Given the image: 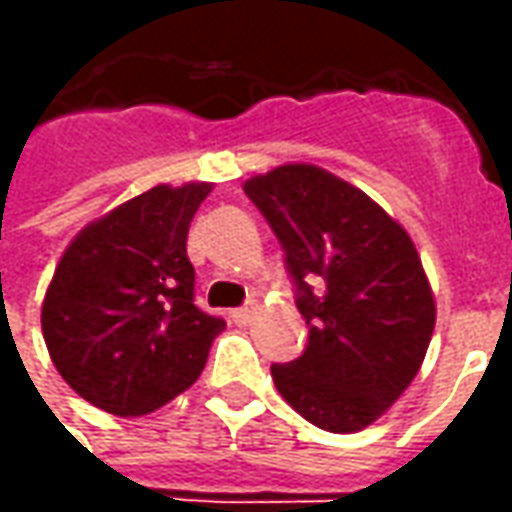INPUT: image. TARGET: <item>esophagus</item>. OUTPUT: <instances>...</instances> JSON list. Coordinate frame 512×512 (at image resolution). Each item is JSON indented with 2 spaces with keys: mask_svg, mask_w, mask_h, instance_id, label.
I'll return each mask as SVG.
<instances>
[{
  "mask_svg": "<svg viewBox=\"0 0 512 512\" xmlns=\"http://www.w3.org/2000/svg\"><path fill=\"white\" fill-rule=\"evenodd\" d=\"M252 315H255V307H252V304H246V307L233 310V321L238 323V326H246V323L252 321Z\"/></svg>",
  "mask_w": 512,
  "mask_h": 512,
  "instance_id": "1",
  "label": "esophagus"
}]
</instances>
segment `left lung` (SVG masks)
Here are the masks:
<instances>
[{"instance_id": "8db88e82", "label": "left lung", "mask_w": 512, "mask_h": 512, "mask_svg": "<svg viewBox=\"0 0 512 512\" xmlns=\"http://www.w3.org/2000/svg\"><path fill=\"white\" fill-rule=\"evenodd\" d=\"M285 252L307 348L271 365L279 395L332 433L376 422L419 373L436 304L417 249L389 213L332 172L285 164L246 180Z\"/></svg>"}]
</instances>
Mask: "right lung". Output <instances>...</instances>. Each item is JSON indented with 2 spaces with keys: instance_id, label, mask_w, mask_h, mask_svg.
<instances>
[{
  "instance_id": "add662e5",
  "label": "right lung",
  "mask_w": 512,
  "mask_h": 512,
  "mask_svg": "<svg viewBox=\"0 0 512 512\" xmlns=\"http://www.w3.org/2000/svg\"><path fill=\"white\" fill-rule=\"evenodd\" d=\"M211 183L153 186L87 224L43 299V340L73 392L142 417L200 378L224 321L194 304L186 235Z\"/></svg>"
}]
</instances>
